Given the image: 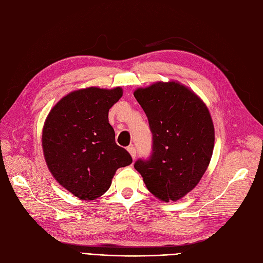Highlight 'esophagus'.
Listing matches in <instances>:
<instances>
[{
    "instance_id": "34e87169",
    "label": "esophagus",
    "mask_w": 263,
    "mask_h": 263,
    "mask_svg": "<svg viewBox=\"0 0 263 263\" xmlns=\"http://www.w3.org/2000/svg\"><path fill=\"white\" fill-rule=\"evenodd\" d=\"M127 150H128V153L130 154L133 159L136 158V148H135L134 146H129L128 148H127Z\"/></svg>"
}]
</instances>
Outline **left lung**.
<instances>
[{
  "instance_id": "8db88e82",
  "label": "left lung",
  "mask_w": 263,
  "mask_h": 263,
  "mask_svg": "<svg viewBox=\"0 0 263 263\" xmlns=\"http://www.w3.org/2000/svg\"><path fill=\"white\" fill-rule=\"evenodd\" d=\"M134 97L153 133V153L138 159L135 169L159 200L178 201L197 185L210 164L215 132L209 108L174 81L140 87Z\"/></svg>"
}]
</instances>
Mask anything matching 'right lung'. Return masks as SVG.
I'll return each instance as SVG.
<instances>
[{
	"label": "right lung",
	"mask_w": 263,
	"mask_h": 263,
	"mask_svg": "<svg viewBox=\"0 0 263 263\" xmlns=\"http://www.w3.org/2000/svg\"><path fill=\"white\" fill-rule=\"evenodd\" d=\"M123 97L112 90L86 87L69 93L46 118L43 150L60 185L81 200H95L112 184L118 168L129 165L128 151L115 142L108 110Z\"/></svg>",
	"instance_id": "obj_1"
}]
</instances>
